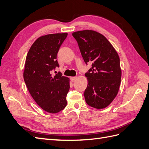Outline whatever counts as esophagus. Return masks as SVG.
<instances>
[{"label": "esophagus", "instance_id": "34e87169", "mask_svg": "<svg viewBox=\"0 0 149 149\" xmlns=\"http://www.w3.org/2000/svg\"><path fill=\"white\" fill-rule=\"evenodd\" d=\"M77 77H71V81H74L75 80H76V79H77Z\"/></svg>", "mask_w": 149, "mask_h": 149}]
</instances>
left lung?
Listing matches in <instances>:
<instances>
[{
    "mask_svg": "<svg viewBox=\"0 0 149 149\" xmlns=\"http://www.w3.org/2000/svg\"><path fill=\"white\" fill-rule=\"evenodd\" d=\"M86 64L92 63L85 73L88 85L85 101L92 107L104 109L116 97L121 83V69L116 50L108 40L93 30L72 33Z\"/></svg>",
    "mask_w": 149,
    "mask_h": 149,
    "instance_id": "1",
    "label": "left lung"
}]
</instances>
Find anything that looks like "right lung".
Listing matches in <instances>:
<instances>
[{
    "label": "right lung",
    "mask_w": 149,
    "mask_h": 149,
    "mask_svg": "<svg viewBox=\"0 0 149 149\" xmlns=\"http://www.w3.org/2000/svg\"><path fill=\"white\" fill-rule=\"evenodd\" d=\"M67 33L49 34L38 38L30 47L24 64L23 78L33 99L42 109L57 113L66 107L70 79L61 72L51 74L59 67L57 54Z\"/></svg>",
    "instance_id": "right-lung-1"
}]
</instances>
